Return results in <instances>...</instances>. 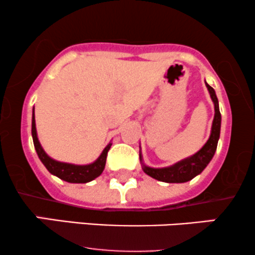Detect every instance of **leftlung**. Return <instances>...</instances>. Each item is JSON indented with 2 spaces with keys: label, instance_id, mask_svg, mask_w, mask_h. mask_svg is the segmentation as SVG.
Returning <instances> with one entry per match:
<instances>
[{
  "label": "left lung",
  "instance_id": "obj_1",
  "mask_svg": "<svg viewBox=\"0 0 255 255\" xmlns=\"http://www.w3.org/2000/svg\"><path fill=\"white\" fill-rule=\"evenodd\" d=\"M205 84H206V87L209 90L210 96H211L213 104H215V118H213L211 134H210L209 140L195 154L188 158H184L180 162L175 163L174 165L166 166V168H151V166L145 165L142 163V156L141 152H140L139 157L140 162L142 164V170L148 176L156 178L158 181H162V182L183 183L187 182V181H191L192 178H194L197 175L200 174L206 168L207 164L211 162L212 157L215 156V152L217 150L219 134H221L222 116L221 113H219L218 99L217 96H216L215 90L206 81H205Z\"/></svg>",
  "mask_w": 255,
  "mask_h": 255
}]
</instances>
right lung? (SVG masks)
Returning a JSON list of instances; mask_svg holds the SVG:
<instances>
[{"mask_svg": "<svg viewBox=\"0 0 255 255\" xmlns=\"http://www.w3.org/2000/svg\"><path fill=\"white\" fill-rule=\"evenodd\" d=\"M32 139H33L34 148H36L38 157H39L40 162L43 163L44 166L48 169V171L50 172V174L55 175V176L60 177L61 180L67 181V182L71 183H86L95 180L96 177H98L104 170L108 151H109L111 147V142H109V144L107 145V147H105L103 152L101 153V156H99L93 163L86 165L69 164V163L57 162V160L52 159V158H50L45 153L42 145H40L39 140H38L36 120H34V108L33 114H32Z\"/></svg>", "mask_w": 255, "mask_h": 255, "instance_id": "add662e5", "label": "right lung"}]
</instances>
